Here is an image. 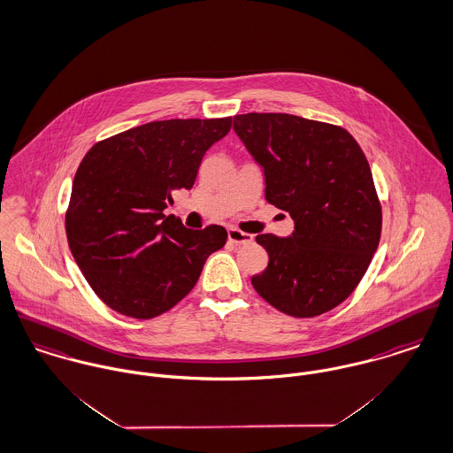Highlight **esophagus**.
Listing matches in <instances>:
<instances>
[{
  "label": "esophagus",
  "mask_w": 453,
  "mask_h": 453,
  "mask_svg": "<svg viewBox=\"0 0 453 453\" xmlns=\"http://www.w3.org/2000/svg\"><path fill=\"white\" fill-rule=\"evenodd\" d=\"M228 241H230L232 244H237V246H241V244H250V242H252V235L244 234V232H241V230H237V228H228Z\"/></svg>",
  "instance_id": "obj_1"
}]
</instances>
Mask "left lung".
<instances>
[{
  "mask_svg": "<svg viewBox=\"0 0 453 453\" xmlns=\"http://www.w3.org/2000/svg\"><path fill=\"white\" fill-rule=\"evenodd\" d=\"M234 129L263 167L266 201L294 219L288 237H256L268 266L252 288L290 317L322 315L355 290L379 246L382 212L369 161L334 124L250 112L235 116Z\"/></svg>",
  "mask_w": 453,
  "mask_h": 453,
  "instance_id": "left-lung-1",
  "label": "left lung"
}]
</instances>
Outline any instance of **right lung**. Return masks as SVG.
I'll list each match as a JSON object with an SVG mask.
<instances>
[{"label":"right lung","mask_w":453,"mask_h":453,"mask_svg":"<svg viewBox=\"0 0 453 453\" xmlns=\"http://www.w3.org/2000/svg\"><path fill=\"white\" fill-rule=\"evenodd\" d=\"M232 118L169 119L95 143L76 171L65 232L95 294L131 319H154L197 284L226 230H188L165 216L171 194L190 190L209 147Z\"/></svg>","instance_id":"1"}]
</instances>
